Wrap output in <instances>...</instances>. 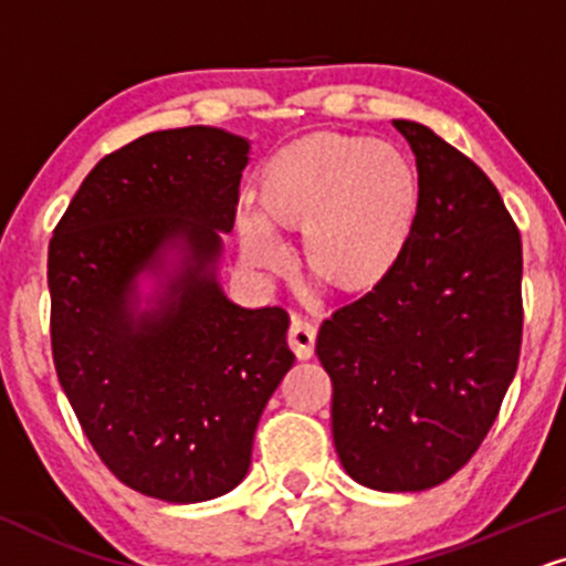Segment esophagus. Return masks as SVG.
Returning a JSON list of instances; mask_svg holds the SVG:
<instances>
[{"mask_svg":"<svg viewBox=\"0 0 566 566\" xmlns=\"http://www.w3.org/2000/svg\"><path fill=\"white\" fill-rule=\"evenodd\" d=\"M315 338H317V331L306 323V319H302V317L291 319L289 346L298 359H310L312 354H315Z\"/></svg>","mask_w":566,"mask_h":566,"instance_id":"esophagus-1","label":"esophagus"}]
</instances>
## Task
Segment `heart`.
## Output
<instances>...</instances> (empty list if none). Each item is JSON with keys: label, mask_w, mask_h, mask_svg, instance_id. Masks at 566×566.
I'll return each mask as SVG.
<instances>
[{"label": "heart", "mask_w": 566, "mask_h": 566, "mask_svg": "<svg viewBox=\"0 0 566 566\" xmlns=\"http://www.w3.org/2000/svg\"><path fill=\"white\" fill-rule=\"evenodd\" d=\"M420 172L399 146L315 130L277 149L254 184L256 214L235 218L249 268H283L275 233H302L298 264L327 294L359 298L394 275L420 220Z\"/></svg>", "instance_id": "b5f03b06"}]
</instances>
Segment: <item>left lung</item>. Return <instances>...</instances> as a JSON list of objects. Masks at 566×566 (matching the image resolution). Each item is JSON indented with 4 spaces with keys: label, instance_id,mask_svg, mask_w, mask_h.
Returning a JSON list of instances; mask_svg holds the SVG:
<instances>
[{
    "label": "left lung",
    "instance_id": "obj_1",
    "mask_svg": "<svg viewBox=\"0 0 566 566\" xmlns=\"http://www.w3.org/2000/svg\"><path fill=\"white\" fill-rule=\"evenodd\" d=\"M422 205L394 275L317 333L333 443L373 491L441 485L496 422L522 344V241L496 186L428 125L394 120Z\"/></svg>",
    "mask_w": 566,
    "mask_h": 566
}]
</instances>
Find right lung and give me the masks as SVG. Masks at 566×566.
Returning <instances> with one entry per match:
<instances>
[{"label":"right lung","instance_id":"1","mask_svg":"<svg viewBox=\"0 0 566 566\" xmlns=\"http://www.w3.org/2000/svg\"><path fill=\"white\" fill-rule=\"evenodd\" d=\"M249 149L209 125L136 138L88 172L49 241L60 386L109 472L167 504L247 478L294 367L281 306L247 310L218 281Z\"/></svg>","mask_w":566,"mask_h":566}]
</instances>
